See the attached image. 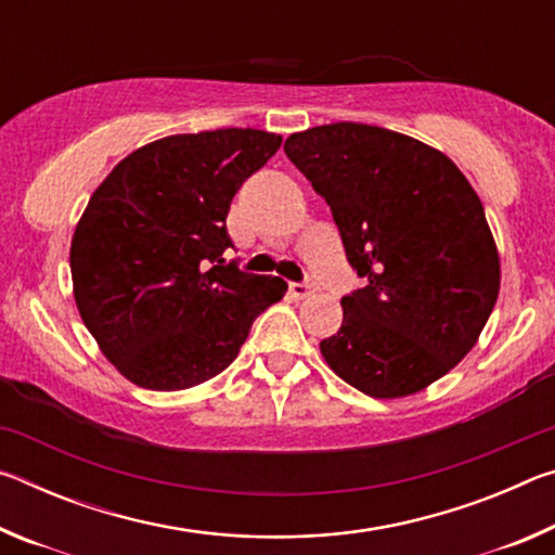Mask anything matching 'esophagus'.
Here are the masks:
<instances>
[{
    "label": "esophagus",
    "mask_w": 555,
    "mask_h": 555,
    "mask_svg": "<svg viewBox=\"0 0 555 555\" xmlns=\"http://www.w3.org/2000/svg\"><path fill=\"white\" fill-rule=\"evenodd\" d=\"M288 291H291V296H294V298L304 300V298L313 294V286L311 284H288Z\"/></svg>",
    "instance_id": "34e87169"
}]
</instances>
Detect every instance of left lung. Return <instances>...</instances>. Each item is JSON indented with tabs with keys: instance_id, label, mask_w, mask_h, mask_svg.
Listing matches in <instances>:
<instances>
[{
	"instance_id": "1",
	"label": "left lung",
	"mask_w": 555,
	"mask_h": 555,
	"mask_svg": "<svg viewBox=\"0 0 555 555\" xmlns=\"http://www.w3.org/2000/svg\"><path fill=\"white\" fill-rule=\"evenodd\" d=\"M284 152L367 281L340 300V331L321 343L327 367L374 399L424 391L473 350L500 296L475 188L438 149L357 121L296 131Z\"/></svg>"
}]
</instances>
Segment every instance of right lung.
I'll return each mask as SVG.
<instances>
[{
  "mask_svg": "<svg viewBox=\"0 0 555 555\" xmlns=\"http://www.w3.org/2000/svg\"><path fill=\"white\" fill-rule=\"evenodd\" d=\"M261 129L173 134L139 146L90 195L70 242L73 296L100 352L152 391L230 367L286 281L224 267L230 203L279 152Z\"/></svg>",
  "mask_w": 555,
  "mask_h": 555,
  "instance_id": "right-lung-1",
  "label": "right lung"
}]
</instances>
